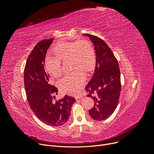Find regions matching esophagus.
<instances>
[{"mask_svg":"<svg viewBox=\"0 0 154 154\" xmlns=\"http://www.w3.org/2000/svg\"><path fill=\"white\" fill-rule=\"evenodd\" d=\"M83 95H77L75 97V99H80V98H82Z\"/></svg>","mask_w":154,"mask_h":154,"instance_id":"esophagus-1","label":"esophagus"}]
</instances>
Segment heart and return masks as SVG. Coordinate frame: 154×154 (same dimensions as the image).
<instances>
[{"mask_svg":"<svg viewBox=\"0 0 154 154\" xmlns=\"http://www.w3.org/2000/svg\"><path fill=\"white\" fill-rule=\"evenodd\" d=\"M54 51L55 56H47L45 67L51 75L59 77L62 75V62L70 60L72 72L66 74L59 81V85L64 93L74 95L79 92L85 84L86 76L83 70L91 71L95 63V54L91 43L85 40L57 44Z\"/></svg>","mask_w":154,"mask_h":154,"instance_id":"obj_1","label":"heart"}]
</instances>
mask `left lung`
<instances>
[{"label": "left lung", "mask_w": 154, "mask_h": 154, "mask_svg": "<svg viewBox=\"0 0 154 154\" xmlns=\"http://www.w3.org/2000/svg\"><path fill=\"white\" fill-rule=\"evenodd\" d=\"M92 42L96 54L95 71L85 91L94 100L89 110L91 117L95 120L109 118L116 109L121 91L120 72L117 59L110 48L99 37L85 34Z\"/></svg>", "instance_id": "1"}]
</instances>
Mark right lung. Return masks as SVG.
<instances>
[{
	"label": "right lung",
	"mask_w": 154,
	"mask_h": 154,
	"mask_svg": "<svg viewBox=\"0 0 154 154\" xmlns=\"http://www.w3.org/2000/svg\"><path fill=\"white\" fill-rule=\"evenodd\" d=\"M54 39L40 40L30 53L24 69V86L29 106L36 117L48 125L57 127L67 122L75 99L66 95L55 100L58 90L50 84V75L45 68L46 53Z\"/></svg>",
	"instance_id": "1"
}]
</instances>
